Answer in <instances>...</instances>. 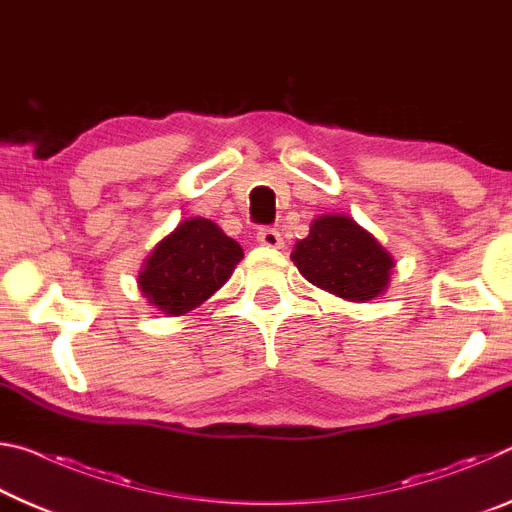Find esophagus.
Returning a JSON list of instances; mask_svg holds the SVG:
<instances>
[{
    "instance_id": "obj_1",
    "label": "esophagus",
    "mask_w": 512,
    "mask_h": 512,
    "mask_svg": "<svg viewBox=\"0 0 512 512\" xmlns=\"http://www.w3.org/2000/svg\"><path fill=\"white\" fill-rule=\"evenodd\" d=\"M257 241L266 248H282L284 239L277 228H259L257 230Z\"/></svg>"
}]
</instances>
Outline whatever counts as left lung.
<instances>
[{
  "label": "left lung",
  "instance_id": "1",
  "mask_svg": "<svg viewBox=\"0 0 512 512\" xmlns=\"http://www.w3.org/2000/svg\"><path fill=\"white\" fill-rule=\"evenodd\" d=\"M305 280L350 302H368L388 289L395 259L345 214H323L291 253Z\"/></svg>",
  "mask_w": 512,
  "mask_h": 512
}]
</instances>
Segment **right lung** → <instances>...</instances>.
I'll list each match as a JSON object with an SVG mask.
<instances>
[{
  "instance_id": "obj_1",
  "label": "right lung",
  "mask_w": 512,
  "mask_h": 512,
  "mask_svg": "<svg viewBox=\"0 0 512 512\" xmlns=\"http://www.w3.org/2000/svg\"><path fill=\"white\" fill-rule=\"evenodd\" d=\"M241 257L244 250L219 225L192 216L144 259L137 284L151 307L167 316H185L230 280Z\"/></svg>"
}]
</instances>
